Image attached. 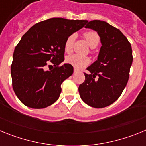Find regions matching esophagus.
<instances>
[{
    "label": "esophagus",
    "mask_w": 146,
    "mask_h": 146,
    "mask_svg": "<svg viewBox=\"0 0 146 146\" xmlns=\"http://www.w3.org/2000/svg\"><path fill=\"white\" fill-rule=\"evenodd\" d=\"M77 70L76 69H74V74H75V73H77Z\"/></svg>",
    "instance_id": "1"
}]
</instances>
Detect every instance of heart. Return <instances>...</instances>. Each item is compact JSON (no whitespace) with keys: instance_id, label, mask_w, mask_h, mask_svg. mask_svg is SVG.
Here are the masks:
<instances>
[{"instance_id":"heart-1","label":"heart","mask_w":146,"mask_h":146,"mask_svg":"<svg viewBox=\"0 0 146 146\" xmlns=\"http://www.w3.org/2000/svg\"><path fill=\"white\" fill-rule=\"evenodd\" d=\"M83 36L91 48H95L100 42L99 34L95 31H87L84 33ZM74 39H75V35L72 34L66 40L65 44H64V50L68 53L72 52ZM66 61L70 65L73 66L75 69H80L90 63V59L86 56L73 54V55L67 56Z\"/></svg>"}]
</instances>
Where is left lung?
I'll list each match as a JSON object with an SVG mask.
<instances>
[{"label": "left lung", "instance_id": "left-lung-1", "mask_svg": "<svg viewBox=\"0 0 146 146\" xmlns=\"http://www.w3.org/2000/svg\"><path fill=\"white\" fill-rule=\"evenodd\" d=\"M85 28L97 32L102 47L97 60L87 68L91 74L84 73L80 96L89 106L104 108L116 101L127 84L133 60L131 46L120 30L106 22L92 20Z\"/></svg>", "mask_w": 146, "mask_h": 146}]
</instances>
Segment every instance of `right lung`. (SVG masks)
I'll use <instances>...</instances> for the list:
<instances>
[{
    "instance_id": "add662e5",
    "label": "right lung",
    "mask_w": 146,
    "mask_h": 146,
    "mask_svg": "<svg viewBox=\"0 0 146 146\" xmlns=\"http://www.w3.org/2000/svg\"><path fill=\"white\" fill-rule=\"evenodd\" d=\"M87 22L50 18L23 35L14 51L11 74L14 91L25 106L41 109L57 101L61 83L74 72L69 64L59 66L64 60V44ZM49 60L55 67L47 70Z\"/></svg>"
}]
</instances>
